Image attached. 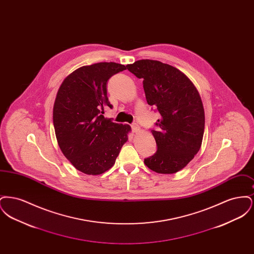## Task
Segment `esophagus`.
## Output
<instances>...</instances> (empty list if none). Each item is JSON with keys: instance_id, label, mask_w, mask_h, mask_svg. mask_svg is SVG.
<instances>
[{"instance_id": "1", "label": "esophagus", "mask_w": 254, "mask_h": 254, "mask_svg": "<svg viewBox=\"0 0 254 254\" xmlns=\"http://www.w3.org/2000/svg\"><path fill=\"white\" fill-rule=\"evenodd\" d=\"M131 128H132L133 132H138L140 130V127L137 124H132Z\"/></svg>"}]
</instances>
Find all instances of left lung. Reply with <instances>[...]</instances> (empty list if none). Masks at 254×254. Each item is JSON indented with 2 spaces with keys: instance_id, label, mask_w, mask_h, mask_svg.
Here are the masks:
<instances>
[{
  "instance_id": "obj_1",
  "label": "left lung",
  "mask_w": 254,
  "mask_h": 254,
  "mask_svg": "<svg viewBox=\"0 0 254 254\" xmlns=\"http://www.w3.org/2000/svg\"><path fill=\"white\" fill-rule=\"evenodd\" d=\"M143 80L146 102L161 115L151 129L157 151L145 158L148 169L164 174L184 169L199 151L205 111L191 81L179 69L159 61L139 60L127 65Z\"/></svg>"
}]
</instances>
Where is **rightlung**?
<instances>
[{"instance_id": "add662e5", "label": "right lung", "mask_w": 254, "mask_h": 254, "mask_svg": "<svg viewBox=\"0 0 254 254\" xmlns=\"http://www.w3.org/2000/svg\"><path fill=\"white\" fill-rule=\"evenodd\" d=\"M127 69L121 64L97 63L69 74L61 85L53 107V125L62 152L73 166L89 175L109 170L127 141L128 125L103 115L112 109L107 84Z\"/></svg>"}]
</instances>
